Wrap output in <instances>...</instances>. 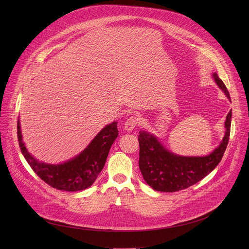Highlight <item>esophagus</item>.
Returning <instances> with one entry per match:
<instances>
[{
    "instance_id": "esophagus-1",
    "label": "esophagus",
    "mask_w": 249,
    "mask_h": 249,
    "mask_svg": "<svg viewBox=\"0 0 249 249\" xmlns=\"http://www.w3.org/2000/svg\"><path fill=\"white\" fill-rule=\"evenodd\" d=\"M138 123H139V118L137 116H131L126 120L124 124L125 125L124 128L127 131H132L138 125Z\"/></svg>"
}]
</instances>
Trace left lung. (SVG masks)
I'll use <instances>...</instances> for the list:
<instances>
[{
  "label": "left lung",
  "mask_w": 249,
  "mask_h": 249,
  "mask_svg": "<svg viewBox=\"0 0 249 249\" xmlns=\"http://www.w3.org/2000/svg\"><path fill=\"white\" fill-rule=\"evenodd\" d=\"M217 85L231 100L230 93L216 73ZM231 122V110L225 122L226 134L218 148L206 157H182L165 149L160 141L148 132L140 131L139 167L145 181L155 190L175 192L186 189L202 180L220 163L227 149Z\"/></svg>",
  "instance_id": "8db88e82"
}]
</instances>
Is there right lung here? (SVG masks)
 Segmentation results:
<instances>
[{"label": "right lung", "instance_id": "obj_1", "mask_svg": "<svg viewBox=\"0 0 249 249\" xmlns=\"http://www.w3.org/2000/svg\"><path fill=\"white\" fill-rule=\"evenodd\" d=\"M118 136L117 123L105 126L77 157L60 164H49L35 160L22 141L20 123L18 120V139L20 151L40 178L53 188L63 191H80L93 184L102 170L109 150Z\"/></svg>", "mask_w": 249, "mask_h": 249}]
</instances>
